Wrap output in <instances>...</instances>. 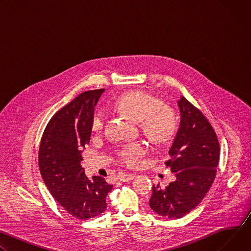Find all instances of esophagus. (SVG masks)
I'll use <instances>...</instances> for the list:
<instances>
[{"label": "esophagus", "mask_w": 251, "mask_h": 251, "mask_svg": "<svg viewBox=\"0 0 251 251\" xmlns=\"http://www.w3.org/2000/svg\"><path fill=\"white\" fill-rule=\"evenodd\" d=\"M134 174H119L118 175V178L120 181H122V182H129V181H131V180H133L134 178Z\"/></svg>", "instance_id": "1"}]
</instances>
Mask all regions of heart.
Returning a JSON list of instances; mask_svg holds the SVG:
<instances>
[{
    "label": "heart",
    "mask_w": 251,
    "mask_h": 251,
    "mask_svg": "<svg viewBox=\"0 0 251 251\" xmlns=\"http://www.w3.org/2000/svg\"><path fill=\"white\" fill-rule=\"evenodd\" d=\"M116 107L140 122L143 132L157 143L168 142L176 130V117L173 109L163 106V102L159 98L147 92L126 93L117 100ZM105 120V110L97 109L92 117V130L95 132L102 130ZM146 152L147 147L144 143L135 142L123 146L118 151V158L121 163L134 166Z\"/></svg>",
    "instance_id": "b5f03b06"
}]
</instances>
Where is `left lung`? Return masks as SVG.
Returning a JSON list of instances; mask_svg holds the SVG:
<instances>
[{
    "label": "left lung",
    "mask_w": 251,
    "mask_h": 251,
    "mask_svg": "<svg viewBox=\"0 0 251 251\" xmlns=\"http://www.w3.org/2000/svg\"><path fill=\"white\" fill-rule=\"evenodd\" d=\"M180 127L169 150L166 166L176 180L152 188L150 207L160 216L180 219L203 200L217 175L220 144L216 132L200 109L185 97L177 101Z\"/></svg>",
    "instance_id": "1"
}]
</instances>
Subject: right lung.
Returning <instances> with one entry per match:
<instances>
[{
	"label": "right lung",
	"instance_id": "add662e5",
	"mask_svg": "<svg viewBox=\"0 0 251 251\" xmlns=\"http://www.w3.org/2000/svg\"><path fill=\"white\" fill-rule=\"evenodd\" d=\"M103 92H82L62 107L48 123L40 144L39 167L46 186L68 213L81 221L106 209V196L113 187L99 176L89 180L81 166V149L89 143L94 106Z\"/></svg>",
	"mask_w": 251,
	"mask_h": 251
}]
</instances>
